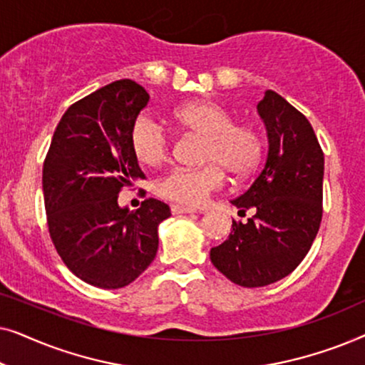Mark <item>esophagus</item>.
Here are the masks:
<instances>
[{"label": "esophagus", "mask_w": 365, "mask_h": 365, "mask_svg": "<svg viewBox=\"0 0 365 365\" xmlns=\"http://www.w3.org/2000/svg\"><path fill=\"white\" fill-rule=\"evenodd\" d=\"M171 212L173 214H189V212H196V211L191 207H184V206H178V204H173Z\"/></svg>", "instance_id": "1"}]
</instances>
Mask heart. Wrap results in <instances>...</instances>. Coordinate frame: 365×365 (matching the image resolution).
Returning a JSON list of instances; mask_svg holds the SVG:
<instances>
[{"label":"heart","mask_w":365,"mask_h":365,"mask_svg":"<svg viewBox=\"0 0 365 365\" xmlns=\"http://www.w3.org/2000/svg\"><path fill=\"white\" fill-rule=\"evenodd\" d=\"M171 119L179 128L204 138L201 168H174L158 184L159 194L184 206H201L222 187L226 171L232 178H246L261 163L264 143L252 124L234 123L229 109L212 101H191L178 106ZM133 156L154 168L169 156L171 141L161 124L139 116L129 131Z\"/></svg>","instance_id":"1"}]
</instances>
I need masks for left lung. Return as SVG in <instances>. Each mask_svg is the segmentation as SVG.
Returning <instances> with one entry per match:
<instances>
[{"instance_id": "left-lung-1", "label": "left lung", "mask_w": 365, "mask_h": 365, "mask_svg": "<svg viewBox=\"0 0 365 365\" xmlns=\"http://www.w3.org/2000/svg\"><path fill=\"white\" fill-rule=\"evenodd\" d=\"M257 111L269 138L267 159L251 187L232 204L254 216L211 249V261L229 281L262 287L286 277L311 249L322 221L324 153L301 111L266 91Z\"/></svg>"}]
</instances>
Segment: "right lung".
<instances>
[{
    "instance_id": "obj_1",
    "label": "right lung",
    "mask_w": 365,
    "mask_h": 365,
    "mask_svg": "<svg viewBox=\"0 0 365 365\" xmlns=\"http://www.w3.org/2000/svg\"><path fill=\"white\" fill-rule=\"evenodd\" d=\"M141 84L121 79L79 99L63 114L43 164L48 229L59 257L81 281L119 289L146 271L158 252L168 204L149 197L119 207L124 187L144 179L129 131L148 106Z\"/></svg>"
}]
</instances>
